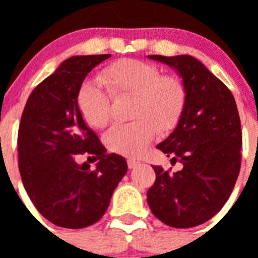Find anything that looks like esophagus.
<instances>
[{
    "instance_id": "34e87169",
    "label": "esophagus",
    "mask_w": 258,
    "mask_h": 258,
    "mask_svg": "<svg viewBox=\"0 0 258 258\" xmlns=\"http://www.w3.org/2000/svg\"><path fill=\"white\" fill-rule=\"evenodd\" d=\"M139 165H140L139 161L134 160V158H130V160H127V166H128L130 170H132V168H136Z\"/></svg>"
}]
</instances>
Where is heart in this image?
Listing matches in <instances>:
<instances>
[{"mask_svg":"<svg viewBox=\"0 0 258 258\" xmlns=\"http://www.w3.org/2000/svg\"><path fill=\"white\" fill-rule=\"evenodd\" d=\"M98 80L114 97L136 96L132 117L137 119L114 124L105 135V144L112 152L142 155L157 136L158 127L168 131L177 124L184 106L183 85L176 77L162 76L155 64L118 59L106 66ZM100 84L85 82L77 95L80 112L93 128H103L111 118V96Z\"/></svg>","mask_w":258,"mask_h":258,"instance_id":"b5f03b06","label":"heart"}]
</instances>
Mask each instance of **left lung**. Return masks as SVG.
<instances>
[{
	"mask_svg": "<svg viewBox=\"0 0 258 258\" xmlns=\"http://www.w3.org/2000/svg\"><path fill=\"white\" fill-rule=\"evenodd\" d=\"M148 58L175 69L186 93L177 127L157 145L183 168L170 173L153 166L156 181L147 191L148 206L165 225L195 227L222 209L237 181L242 147L237 106L225 83L195 57Z\"/></svg>",
	"mask_w": 258,
	"mask_h": 258,
	"instance_id": "left-lung-1",
	"label": "left lung"
}]
</instances>
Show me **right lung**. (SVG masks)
<instances>
[{
    "label": "right lung",
    "instance_id": "obj_1",
    "mask_svg": "<svg viewBox=\"0 0 258 258\" xmlns=\"http://www.w3.org/2000/svg\"><path fill=\"white\" fill-rule=\"evenodd\" d=\"M108 57L67 58L32 91L21 117L18 168L23 186L38 212L59 227L97 222L127 172L126 160L106 152L77 106L83 80ZM83 153L99 161L95 170L76 162V155Z\"/></svg>",
    "mask_w": 258,
    "mask_h": 258
}]
</instances>
